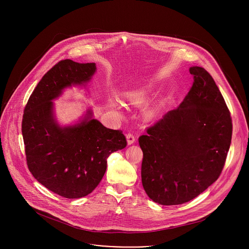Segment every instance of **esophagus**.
<instances>
[{
	"instance_id": "esophagus-1",
	"label": "esophagus",
	"mask_w": 249,
	"mask_h": 249,
	"mask_svg": "<svg viewBox=\"0 0 249 249\" xmlns=\"http://www.w3.org/2000/svg\"><path fill=\"white\" fill-rule=\"evenodd\" d=\"M126 138H127V143H128V145L134 144V142H135V140H136L135 135H133L132 133H128V134L126 135Z\"/></svg>"
}]
</instances>
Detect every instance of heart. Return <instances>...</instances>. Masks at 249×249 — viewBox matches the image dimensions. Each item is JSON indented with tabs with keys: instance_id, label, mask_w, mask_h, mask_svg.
<instances>
[{
	"instance_id": "1",
	"label": "heart",
	"mask_w": 249,
	"mask_h": 249,
	"mask_svg": "<svg viewBox=\"0 0 249 249\" xmlns=\"http://www.w3.org/2000/svg\"><path fill=\"white\" fill-rule=\"evenodd\" d=\"M130 99L134 103H142V102H143V100H144V96H143V94H142V93H136V94L131 95Z\"/></svg>"
}]
</instances>
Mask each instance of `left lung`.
I'll return each instance as SVG.
<instances>
[{"label": "left lung", "instance_id": "1", "mask_svg": "<svg viewBox=\"0 0 249 249\" xmlns=\"http://www.w3.org/2000/svg\"><path fill=\"white\" fill-rule=\"evenodd\" d=\"M193 85L178 107L139 137L141 175L148 196L160 205L186 203L214 183L231 146L226 101L204 68L191 67Z\"/></svg>", "mask_w": 249, "mask_h": 249}]
</instances>
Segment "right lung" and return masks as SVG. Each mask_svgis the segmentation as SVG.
<instances>
[{"instance_id":"add662e5","label":"right lung","mask_w":249,"mask_h":249,"mask_svg":"<svg viewBox=\"0 0 249 249\" xmlns=\"http://www.w3.org/2000/svg\"><path fill=\"white\" fill-rule=\"evenodd\" d=\"M95 70L94 63L58 62L24 107L21 132L28 169L47 189L69 199L91 193L102 179L109 155L127 146L121 130L104 127L91 118L90 110L73 126L60 127L55 120L52 100L64 89L89 82Z\"/></svg>"}]
</instances>
